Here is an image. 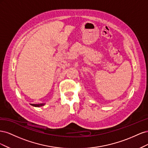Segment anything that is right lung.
<instances>
[{"label":"right lung","mask_w":148,"mask_h":148,"mask_svg":"<svg viewBox=\"0 0 148 148\" xmlns=\"http://www.w3.org/2000/svg\"><path fill=\"white\" fill-rule=\"evenodd\" d=\"M31 105H32L33 106H34V107H41V106H43L45 105V104H31Z\"/></svg>","instance_id":"1"}]
</instances>
